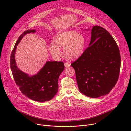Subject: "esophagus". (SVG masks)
Returning a JSON list of instances; mask_svg holds the SVG:
<instances>
[{"label":"esophagus","instance_id":"obj_1","mask_svg":"<svg viewBox=\"0 0 131 131\" xmlns=\"http://www.w3.org/2000/svg\"><path fill=\"white\" fill-rule=\"evenodd\" d=\"M64 65H65V67H68L70 66V64H69L68 63H67V62H65L64 63Z\"/></svg>","mask_w":131,"mask_h":131}]
</instances>
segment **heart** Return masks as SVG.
<instances>
[{
    "label": "heart",
    "mask_w": 131,
    "mask_h": 131,
    "mask_svg": "<svg viewBox=\"0 0 131 131\" xmlns=\"http://www.w3.org/2000/svg\"><path fill=\"white\" fill-rule=\"evenodd\" d=\"M53 43L49 46V51L53 57L60 58L62 55L60 48H64V54L66 59L74 60L80 57L83 53L85 40L77 31L68 30L58 33L55 36Z\"/></svg>",
    "instance_id": "heart-1"
}]
</instances>
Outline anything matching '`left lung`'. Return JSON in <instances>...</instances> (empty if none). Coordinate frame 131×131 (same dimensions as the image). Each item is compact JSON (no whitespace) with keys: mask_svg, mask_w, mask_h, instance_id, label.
Returning a JSON list of instances; mask_svg holds the SVG:
<instances>
[{"mask_svg":"<svg viewBox=\"0 0 131 131\" xmlns=\"http://www.w3.org/2000/svg\"><path fill=\"white\" fill-rule=\"evenodd\" d=\"M71 65L75 70L82 93L92 98L106 95L119 78L121 67L119 47L106 29L94 26L89 46Z\"/></svg>","mask_w":131,"mask_h":131,"instance_id":"8db88e82","label":"left lung"}]
</instances>
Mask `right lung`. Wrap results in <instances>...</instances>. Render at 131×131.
<instances>
[{
    "instance_id": "1",
    "label": "right lung",
    "mask_w": 131,
    "mask_h": 131,
    "mask_svg": "<svg viewBox=\"0 0 131 131\" xmlns=\"http://www.w3.org/2000/svg\"><path fill=\"white\" fill-rule=\"evenodd\" d=\"M36 30L24 31L17 40L10 56V67L17 86L23 94L29 99L40 102L51 100L58 91L59 76L65 68L62 62H47L36 75L31 77L18 69L14 59L16 46L23 37Z\"/></svg>"
}]
</instances>
